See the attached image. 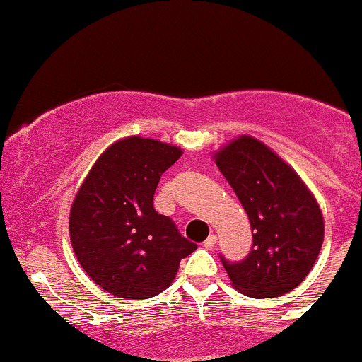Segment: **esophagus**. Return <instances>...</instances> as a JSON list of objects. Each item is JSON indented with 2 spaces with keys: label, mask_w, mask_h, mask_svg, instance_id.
<instances>
[{
  "label": "esophagus",
  "mask_w": 362,
  "mask_h": 362,
  "mask_svg": "<svg viewBox=\"0 0 362 362\" xmlns=\"http://www.w3.org/2000/svg\"><path fill=\"white\" fill-rule=\"evenodd\" d=\"M216 243H218V238L214 234H211L209 238L206 239V241H204V248H207V250H213L214 246H216Z\"/></svg>",
  "instance_id": "34e87169"
}]
</instances>
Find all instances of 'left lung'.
I'll return each instance as SVG.
<instances>
[{
	"instance_id": "obj_1",
	"label": "left lung",
	"mask_w": 362,
	"mask_h": 362,
	"mask_svg": "<svg viewBox=\"0 0 362 362\" xmlns=\"http://www.w3.org/2000/svg\"><path fill=\"white\" fill-rule=\"evenodd\" d=\"M216 165L252 225V252L245 259L230 262L220 255L232 285L248 298L287 294L320 253L324 218L317 200L284 160L248 135L218 151Z\"/></svg>"
}]
</instances>
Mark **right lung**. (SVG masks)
Masks as SVG:
<instances>
[{
  "label": "right lung",
  "instance_id": "right-lung-1",
  "mask_svg": "<svg viewBox=\"0 0 362 362\" xmlns=\"http://www.w3.org/2000/svg\"><path fill=\"white\" fill-rule=\"evenodd\" d=\"M180 156V148L155 139H123L96 160L71 204L75 255L116 298H155L173 284L181 259L197 250L153 207L160 177Z\"/></svg>",
  "mask_w": 362,
  "mask_h": 362
}]
</instances>
